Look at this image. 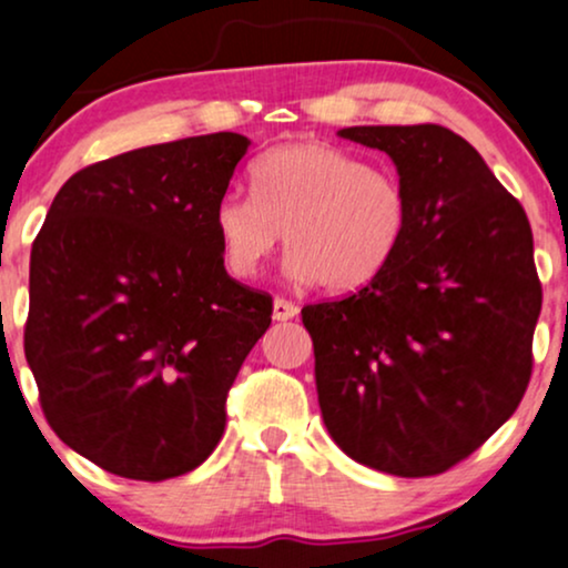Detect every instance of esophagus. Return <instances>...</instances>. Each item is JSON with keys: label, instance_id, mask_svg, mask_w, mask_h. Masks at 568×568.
I'll use <instances>...</instances> for the list:
<instances>
[{"label": "esophagus", "instance_id": "34e87169", "mask_svg": "<svg viewBox=\"0 0 568 568\" xmlns=\"http://www.w3.org/2000/svg\"><path fill=\"white\" fill-rule=\"evenodd\" d=\"M296 317H298V306L293 304V301H285V298L272 301V320L288 322V320H296Z\"/></svg>", "mask_w": 568, "mask_h": 568}]
</instances>
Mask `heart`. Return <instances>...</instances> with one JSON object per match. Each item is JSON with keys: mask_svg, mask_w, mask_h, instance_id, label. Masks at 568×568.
<instances>
[{"mask_svg": "<svg viewBox=\"0 0 568 568\" xmlns=\"http://www.w3.org/2000/svg\"><path fill=\"white\" fill-rule=\"evenodd\" d=\"M254 193H225L214 206L225 270L254 280L285 241L288 275L329 293L367 288L408 231L404 185L387 170L320 141L272 149L251 168Z\"/></svg>", "mask_w": 568, "mask_h": 568, "instance_id": "heart-1", "label": "heart"}]
</instances>
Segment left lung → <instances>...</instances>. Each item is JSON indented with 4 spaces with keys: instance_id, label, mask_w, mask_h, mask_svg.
<instances>
[{
    "instance_id": "8db88e82",
    "label": "left lung",
    "mask_w": 568,
    "mask_h": 568,
    "mask_svg": "<svg viewBox=\"0 0 568 568\" xmlns=\"http://www.w3.org/2000/svg\"><path fill=\"white\" fill-rule=\"evenodd\" d=\"M390 156L408 231L354 296L304 306L322 419L343 454L440 475L516 412L542 306L532 227L469 141L443 125H356Z\"/></svg>"
}]
</instances>
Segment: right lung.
<instances>
[{
	"instance_id": "1",
	"label": "right lung",
	"mask_w": 568,
	"mask_h": 568,
	"mask_svg": "<svg viewBox=\"0 0 568 568\" xmlns=\"http://www.w3.org/2000/svg\"><path fill=\"white\" fill-rule=\"evenodd\" d=\"M241 133L156 143L75 172L31 248L26 358L49 427L118 477L206 462L272 298L225 272L214 206Z\"/></svg>"
}]
</instances>
